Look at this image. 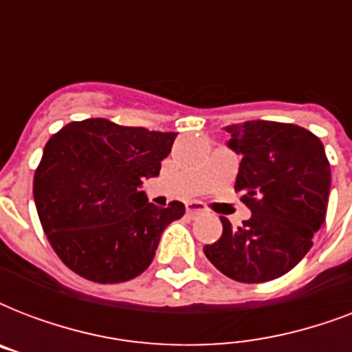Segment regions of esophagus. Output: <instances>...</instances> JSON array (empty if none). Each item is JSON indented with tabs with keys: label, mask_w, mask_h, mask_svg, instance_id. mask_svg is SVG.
Wrapping results in <instances>:
<instances>
[{
	"label": "esophagus",
	"mask_w": 352,
	"mask_h": 352,
	"mask_svg": "<svg viewBox=\"0 0 352 352\" xmlns=\"http://www.w3.org/2000/svg\"><path fill=\"white\" fill-rule=\"evenodd\" d=\"M186 212L190 215H199V214H204L206 210L201 203H186Z\"/></svg>",
	"instance_id": "1"
}]
</instances>
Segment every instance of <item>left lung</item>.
<instances>
[{
	"label": "left lung",
	"instance_id": "obj_1",
	"mask_svg": "<svg viewBox=\"0 0 352 352\" xmlns=\"http://www.w3.org/2000/svg\"><path fill=\"white\" fill-rule=\"evenodd\" d=\"M228 148L239 153L235 192L252 217L232 228L204 254L217 270L241 283H265L283 276L311 250L325 223L331 164L322 140L305 127L248 120L225 127Z\"/></svg>",
	"mask_w": 352,
	"mask_h": 352
}]
</instances>
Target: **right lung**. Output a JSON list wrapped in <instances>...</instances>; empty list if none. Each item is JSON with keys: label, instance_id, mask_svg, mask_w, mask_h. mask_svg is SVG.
I'll return each mask as SVG.
<instances>
[{"label": "right lung", "instance_id": "add662e5", "mask_svg": "<svg viewBox=\"0 0 352 352\" xmlns=\"http://www.w3.org/2000/svg\"><path fill=\"white\" fill-rule=\"evenodd\" d=\"M175 137L87 118L49 138L32 193L47 239L73 272L122 283L151 265L164 228L186 208H159L140 186L159 175Z\"/></svg>", "mask_w": 352, "mask_h": 352}]
</instances>
